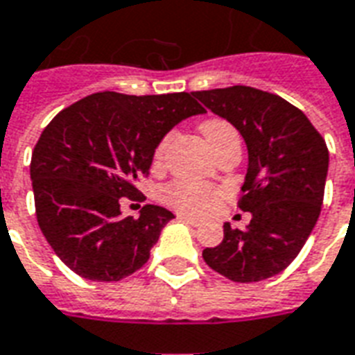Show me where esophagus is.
Masks as SVG:
<instances>
[{"label": "esophagus", "mask_w": 355, "mask_h": 355, "mask_svg": "<svg viewBox=\"0 0 355 355\" xmlns=\"http://www.w3.org/2000/svg\"><path fill=\"white\" fill-rule=\"evenodd\" d=\"M178 220L186 221V223H189V225H193V227L201 225V220H197V218H191V216H188V214H178Z\"/></svg>", "instance_id": "obj_1"}]
</instances>
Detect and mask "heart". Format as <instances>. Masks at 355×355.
<instances>
[{"mask_svg":"<svg viewBox=\"0 0 355 355\" xmlns=\"http://www.w3.org/2000/svg\"><path fill=\"white\" fill-rule=\"evenodd\" d=\"M201 134L207 139L208 147L216 153V148L223 145L229 139H236L238 132L232 128L231 124L221 119H210L201 124ZM173 139V134H166L154 148V167H159L164 164L167 148ZM220 196V191L212 186L199 182H188V180H177V182L167 184L162 189V201L169 207L177 208L178 212L184 214H201L207 208H210L216 197Z\"/></svg>","mask_w":355,"mask_h":355,"instance_id":"b5f03b06","label":"heart"}]
</instances>
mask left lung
Returning a JSON list of instances; mask_svg holds the SVG:
<instances>
[{"label":"left lung","mask_w":355,"mask_h":355,"mask_svg":"<svg viewBox=\"0 0 355 355\" xmlns=\"http://www.w3.org/2000/svg\"><path fill=\"white\" fill-rule=\"evenodd\" d=\"M227 119L248 145L238 207L251 212L245 231L223 225V240L202 251L214 272L234 283L277 275L302 251L324 201L329 153L302 110L277 94L232 85L191 93Z\"/></svg>","instance_id":"left-lung-1"}]
</instances>
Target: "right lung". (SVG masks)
<instances>
[{
  "label": "right lung",
  "mask_w": 355,
  "mask_h": 355,
  "mask_svg": "<svg viewBox=\"0 0 355 355\" xmlns=\"http://www.w3.org/2000/svg\"><path fill=\"white\" fill-rule=\"evenodd\" d=\"M205 113L191 93L91 94L64 107L40 134L31 156L35 212L55 255L81 277L121 281L148 261L175 216L137 201L135 180L148 175L159 139L184 119Z\"/></svg>",
  "instance_id": "right-lung-1"
}]
</instances>
